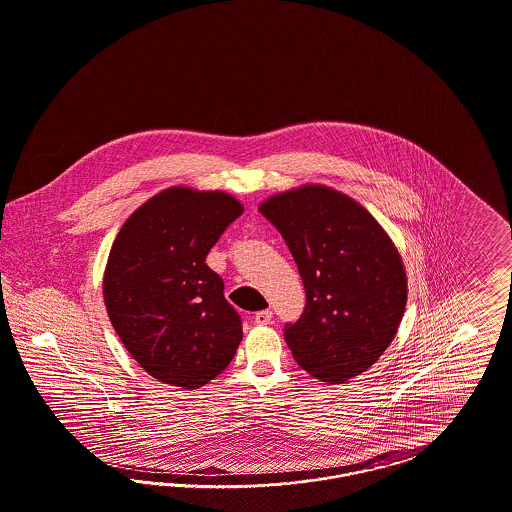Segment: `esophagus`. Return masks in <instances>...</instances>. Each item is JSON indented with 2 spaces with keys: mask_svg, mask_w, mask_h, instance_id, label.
Wrapping results in <instances>:
<instances>
[{
  "mask_svg": "<svg viewBox=\"0 0 512 512\" xmlns=\"http://www.w3.org/2000/svg\"><path fill=\"white\" fill-rule=\"evenodd\" d=\"M253 320H255L257 326H267L272 322V311H268V309L267 311H259V313H255Z\"/></svg>",
  "mask_w": 512,
  "mask_h": 512,
  "instance_id": "esophagus-1",
  "label": "esophagus"
}]
</instances>
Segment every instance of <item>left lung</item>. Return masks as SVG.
<instances>
[{"label":"left lung","mask_w":512,"mask_h":512,"mask_svg":"<svg viewBox=\"0 0 512 512\" xmlns=\"http://www.w3.org/2000/svg\"><path fill=\"white\" fill-rule=\"evenodd\" d=\"M259 211L282 234L307 303L286 324L293 359L322 382L343 384L388 349L407 305L399 251L363 205L309 184L272 195Z\"/></svg>","instance_id":"8db88e82"}]
</instances>
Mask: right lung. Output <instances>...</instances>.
<instances>
[{
  "instance_id": "add662e5",
  "label": "right lung",
  "mask_w": 512,
  "mask_h": 512,
  "mask_svg": "<svg viewBox=\"0 0 512 512\" xmlns=\"http://www.w3.org/2000/svg\"><path fill=\"white\" fill-rule=\"evenodd\" d=\"M242 213L232 195L172 186L138 207L113 242L107 315L136 363L163 384L201 388L236 355L242 318L205 257Z\"/></svg>"
}]
</instances>
